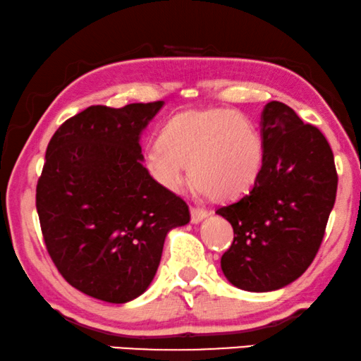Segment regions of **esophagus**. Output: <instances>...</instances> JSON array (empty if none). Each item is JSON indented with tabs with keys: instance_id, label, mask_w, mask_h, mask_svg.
Segmentation results:
<instances>
[{
	"instance_id": "esophagus-1",
	"label": "esophagus",
	"mask_w": 361,
	"mask_h": 361,
	"mask_svg": "<svg viewBox=\"0 0 361 361\" xmlns=\"http://www.w3.org/2000/svg\"><path fill=\"white\" fill-rule=\"evenodd\" d=\"M207 211H204V209H199V207H192L191 209V224H201L202 220H206L209 217Z\"/></svg>"
}]
</instances>
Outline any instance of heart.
<instances>
[{
    "mask_svg": "<svg viewBox=\"0 0 361 361\" xmlns=\"http://www.w3.org/2000/svg\"><path fill=\"white\" fill-rule=\"evenodd\" d=\"M264 165L261 133L240 111L227 109L181 111L165 123L144 166L157 185L178 192L185 166L191 185L214 201L248 192Z\"/></svg>",
    "mask_w": 361,
    "mask_h": 361,
    "instance_id": "obj_1",
    "label": "heart"
}]
</instances>
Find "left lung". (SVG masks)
I'll use <instances>...</instances> for the list:
<instances>
[{
	"instance_id": "obj_1",
	"label": "left lung",
	"mask_w": 361,
	"mask_h": 361,
	"mask_svg": "<svg viewBox=\"0 0 361 361\" xmlns=\"http://www.w3.org/2000/svg\"><path fill=\"white\" fill-rule=\"evenodd\" d=\"M264 165L248 195L217 209L233 227L220 259L224 276L246 292L287 287L313 262L334 207V155L316 126L282 102L261 115Z\"/></svg>"
}]
</instances>
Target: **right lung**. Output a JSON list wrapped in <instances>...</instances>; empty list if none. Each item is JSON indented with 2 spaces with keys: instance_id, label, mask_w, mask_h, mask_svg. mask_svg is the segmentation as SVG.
<instances>
[{
  "instance_id": "obj_1",
  "label": "right lung",
  "mask_w": 361,
  "mask_h": 361,
  "mask_svg": "<svg viewBox=\"0 0 361 361\" xmlns=\"http://www.w3.org/2000/svg\"><path fill=\"white\" fill-rule=\"evenodd\" d=\"M164 102L95 105L53 134L37 185L47 250L89 297L128 303L149 288L166 235L190 222L181 197L142 165L141 134Z\"/></svg>"
}]
</instances>
